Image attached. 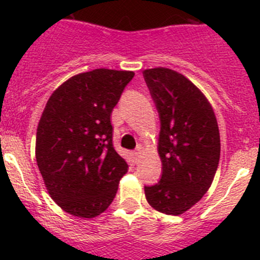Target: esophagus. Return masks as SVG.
Segmentation results:
<instances>
[{
	"label": "esophagus",
	"mask_w": 260,
	"mask_h": 260,
	"mask_svg": "<svg viewBox=\"0 0 260 260\" xmlns=\"http://www.w3.org/2000/svg\"><path fill=\"white\" fill-rule=\"evenodd\" d=\"M133 160H135V162H139V158H140V151L139 150H136V151H133Z\"/></svg>",
	"instance_id": "34e87169"
}]
</instances>
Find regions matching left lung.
<instances>
[{"label": "left lung", "mask_w": 260, "mask_h": 260, "mask_svg": "<svg viewBox=\"0 0 260 260\" xmlns=\"http://www.w3.org/2000/svg\"><path fill=\"white\" fill-rule=\"evenodd\" d=\"M160 120L158 153L162 176L145 186L151 207L167 215L188 211L209 190L220 158V135L214 110L184 75L156 67L145 70Z\"/></svg>", "instance_id": "left-lung-1"}]
</instances>
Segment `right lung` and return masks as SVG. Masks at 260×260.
<instances>
[{
	"label": "right lung",
	"mask_w": 260,
	"mask_h": 260,
	"mask_svg": "<svg viewBox=\"0 0 260 260\" xmlns=\"http://www.w3.org/2000/svg\"><path fill=\"white\" fill-rule=\"evenodd\" d=\"M132 71L97 69L72 76L49 98L36 135L40 174L69 214L94 217L111 205L128 165L114 149L111 113Z\"/></svg>",
	"instance_id": "right-lung-1"
}]
</instances>
